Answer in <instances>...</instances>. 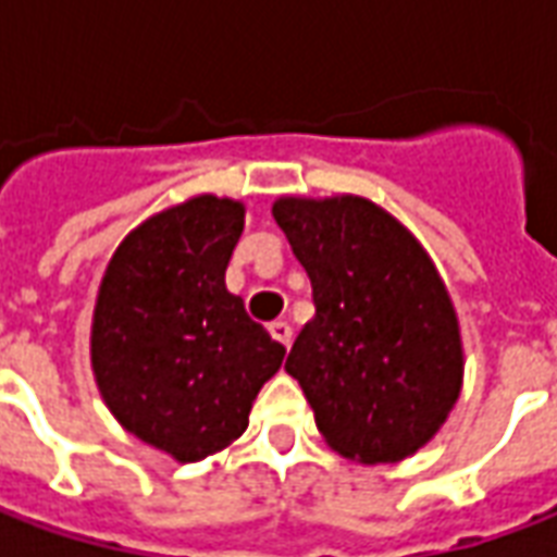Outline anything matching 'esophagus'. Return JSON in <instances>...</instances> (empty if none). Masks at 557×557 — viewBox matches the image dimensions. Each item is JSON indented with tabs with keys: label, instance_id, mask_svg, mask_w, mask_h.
<instances>
[{
	"label": "esophagus",
	"instance_id": "esophagus-1",
	"mask_svg": "<svg viewBox=\"0 0 557 557\" xmlns=\"http://www.w3.org/2000/svg\"><path fill=\"white\" fill-rule=\"evenodd\" d=\"M268 331H271V337L277 339V343H283V346H289V343H292V325H289V322L277 319V322H271V325H268Z\"/></svg>",
	"mask_w": 557,
	"mask_h": 557
}]
</instances>
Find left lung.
<instances>
[{"label":"left lung","mask_w":557,"mask_h":557,"mask_svg":"<svg viewBox=\"0 0 557 557\" xmlns=\"http://www.w3.org/2000/svg\"><path fill=\"white\" fill-rule=\"evenodd\" d=\"M313 283L315 315L286 361L331 450L399 462L454 411L466 355L459 319L423 244L355 194L271 206Z\"/></svg>","instance_id":"8db88e82"}]
</instances>
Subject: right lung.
<instances>
[{"instance_id":"right-lung-1","label":"right lung","mask_w":557,"mask_h":557,"mask_svg":"<svg viewBox=\"0 0 557 557\" xmlns=\"http://www.w3.org/2000/svg\"><path fill=\"white\" fill-rule=\"evenodd\" d=\"M244 202L199 194L131 230L91 313V373L107 409L175 462L230 447L286 349L226 289Z\"/></svg>"}]
</instances>
